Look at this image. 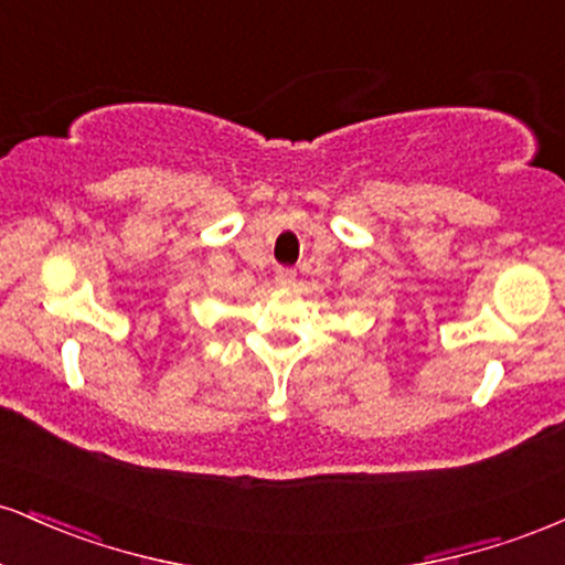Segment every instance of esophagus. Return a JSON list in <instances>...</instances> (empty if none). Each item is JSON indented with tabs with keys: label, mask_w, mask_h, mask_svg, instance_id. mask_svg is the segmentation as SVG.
Returning a JSON list of instances; mask_svg holds the SVG:
<instances>
[{
	"label": "esophagus",
	"mask_w": 565,
	"mask_h": 565,
	"mask_svg": "<svg viewBox=\"0 0 565 565\" xmlns=\"http://www.w3.org/2000/svg\"><path fill=\"white\" fill-rule=\"evenodd\" d=\"M297 281V274L291 268H278L276 270V287L278 289H291Z\"/></svg>",
	"instance_id": "1"
}]
</instances>
